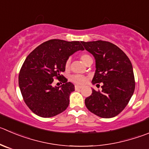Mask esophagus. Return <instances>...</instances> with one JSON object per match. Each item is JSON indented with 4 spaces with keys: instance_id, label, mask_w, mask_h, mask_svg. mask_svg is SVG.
Segmentation results:
<instances>
[{
    "instance_id": "esophagus-1",
    "label": "esophagus",
    "mask_w": 149,
    "mask_h": 149,
    "mask_svg": "<svg viewBox=\"0 0 149 149\" xmlns=\"http://www.w3.org/2000/svg\"><path fill=\"white\" fill-rule=\"evenodd\" d=\"M82 88L81 86H79V85H75L74 86V88H75V90H78V89H80Z\"/></svg>"
}]
</instances>
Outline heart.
<instances>
[{
    "instance_id": "heart-1",
    "label": "heart",
    "mask_w": 149,
    "mask_h": 149,
    "mask_svg": "<svg viewBox=\"0 0 149 149\" xmlns=\"http://www.w3.org/2000/svg\"><path fill=\"white\" fill-rule=\"evenodd\" d=\"M89 58H90V56L87 54H82L80 56V59H81V61L84 63H86L87 59ZM69 63H70V59H68V60H66V63H65V67H66V69L69 68ZM70 79L72 82L77 83V84H83V83H86V80H87L85 76L81 75V74H75V75H73L71 77Z\"/></svg>"
}]
</instances>
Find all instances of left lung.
Segmentation results:
<instances>
[{
    "label": "left lung",
    "mask_w": 149,
    "mask_h": 149,
    "mask_svg": "<svg viewBox=\"0 0 149 149\" xmlns=\"http://www.w3.org/2000/svg\"><path fill=\"white\" fill-rule=\"evenodd\" d=\"M81 43L96 61L92 84H103L102 91L92 89L91 95L85 100L86 107L101 118L115 117L125 108L134 93L135 83L131 61L119 47L109 42Z\"/></svg>",
    "instance_id": "obj_1"
}]
</instances>
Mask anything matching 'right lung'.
<instances>
[{
  "label": "right lung",
  "mask_w": 149,
  "mask_h": 149,
  "mask_svg": "<svg viewBox=\"0 0 149 149\" xmlns=\"http://www.w3.org/2000/svg\"><path fill=\"white\" fill-rule=\"evenodd\" d=\"M78 50H84L80 42L51 39L26 58L19 72V86L25 104L35 114L49 118L67 108L74 86L61 73L66 69V60ZM55 78L61 79L64 84L53 87Z\"/></svg>",
  "instance_id": "right-lung-1"
}]
</instances>
